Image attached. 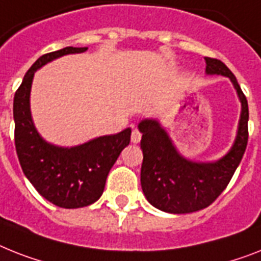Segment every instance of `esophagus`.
I'll return each instance as SVG.
<instances>
[{
	"label": "esophagus",
	"instance_id": "1",
	"mask_svg": "<svg viewBox=\"0 0 261 261\" xmlns=\"http://www.w3.org/2000/svg\"><path fill=\"white\" fill-rule=\"evenodd\" d=\"M130 140H132L133 144L140 143V140H141V132H140L139 129H133L132 136H130Z\"/></svg>",
	"mask_w": 261,
	"mask_h": 261
}]
</instances>
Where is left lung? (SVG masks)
<instances>
[{
    "label": "left lung",
    "instance_id": "8db88e82",
    "mask_svg": "<svg viewBox=\"0 0 261 261\" xmlns=\"http://www.w3.org/2000/svg\"><path fill=\"white\" fill-rule=\"evenodd\" d=\"M205 64L206 74L231 80L242 102L238 135L227 154L213 163L188 160L157 120L145 118L139 124L144 154L141 188L152 205L168 213H191L211 205L231 181L248 143V102L238 80L220 60L205 57Z\"/></svg>",
    "mask_w": 261,
    "mask_h": 261
}]
</instances>
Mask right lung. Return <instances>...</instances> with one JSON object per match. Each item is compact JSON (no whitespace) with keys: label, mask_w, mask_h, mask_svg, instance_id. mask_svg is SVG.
<instances>
[{"label":"right lung","mask_w":261,"mask_h":261,"mask_svg":"<svg viewBox=\"0 0 261 261\" xmlns=\"http://www.w3.org/2000/svg\"><path fill=\"white\" fill-rule=\"evenodd\" d=\"M88 48L66 46L41 56L27 72L14 94V141L23 173L42 197L61 208H81L100 199L108 173L129 145L130 128L100 136L76 146H58L45 141L34 126L30 112V89L36 70L66 55Z\"/></svg>","instance_id":"right-lung-1"}]
</instances>
